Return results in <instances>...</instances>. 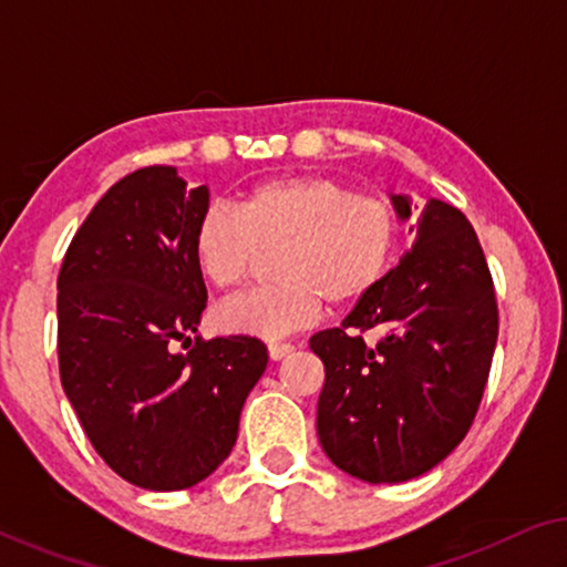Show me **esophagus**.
Wrapping results in <instances>:
<instances>
[{
	"mask_svg": "<svg viewBox=\"0 0 567 567\" xmlns=\"http://www.w3.org/2000/svg\"><path fill=\"white\" fill-rule=\"evenodd\" d=\"M293 351V346L291 343H270L268 346V355L274 361H281V359H286V355H289Z\"/></svg>",
	"mask_w": 567,
	"mask_h": 567,
	"instance_id": "1",
	"label": "esophagus"
}]
</instances>
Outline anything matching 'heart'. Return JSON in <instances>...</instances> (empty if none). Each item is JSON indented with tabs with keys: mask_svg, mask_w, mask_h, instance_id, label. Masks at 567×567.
<instances>
[{
	"mask_svg": "<svg viewBox=\"0 0 567 567\" xmlns=\"http://www.w3.org/2000/svg\"><path fill=\"white\" fill-rule=\"evenodd\" d=\"M276 286L216 309L219 328L281 338L320 317L322 299L353 305L384 281L400 250V216L384 198L330 177H281L247 190L237 212L214 204L196 224L193 255L216 289H235L260 252H276Z\"/></svg>",
	"mask_w": 567,
	"mask_h": 567,
	"instance_id": "b5f03b06",
	"label": "heart"
}]
</instances>
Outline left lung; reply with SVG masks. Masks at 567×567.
Returning a JSON list of instances; mask_svg holds the SVG:
<instances>
[{
    "instance_id": "obj_1",
    "label": "left lung",
    "mask_w": 567,
    "mask_h": 567,
    "mask_svg": "<svg viewBox=\"0 0 567 567\" xmlns=\"http://www.w3.org/2000/svg\"><path fill=\"white\" fill-rule=\"evenodd\" d=\"M400 221L410 196H390ZM413 231V229H410ZM383 338L369 347L361 331ZM498 340L493 278L460 208L429 198L415 243L340 322L309 338L324 363L317 436L363 483H408L467 436Z\"/></svg>"
}]
</instances>
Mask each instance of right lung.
<instances>
[{"label": "right lung", "instance_id": "right-lung-1", "mask_svg": "<svg viewBox=\"0 0 567 567\" xmlns=\"http://www.w3.org/2000/svg\"><path fill=\"white\" fill-rule=\"evenodd\" d=\"M208 198L175 167L136 169L97 200L61 262V384L103 462L144 491L212 475L268 367L258 338H190L206 309L193 235Z\"/></svg>", "mask_w": 567, "mask_h": 567}]
</instances>
